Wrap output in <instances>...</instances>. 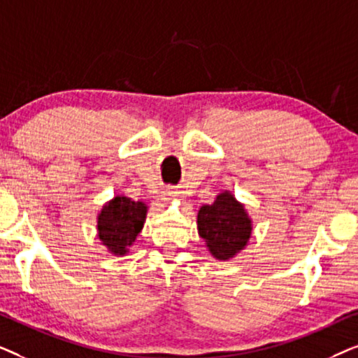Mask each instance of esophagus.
Returning <instances> with one entry per match:
<instances>
[{"label":"esophagus","mask_w":358,"mask_h":358,"mask_svg":"<svg viewBox=\"0 0 358 358\" xmlns=\"http://www.w3.org/2000/svg\"><path fill=\"white\" fill-rule=\"evenodd\" d=\"M166 197L168 199H179L180 197V192L179 190H173V189H169V190H166Z\"/></svg>","instance_id":"1"}]
</instances>
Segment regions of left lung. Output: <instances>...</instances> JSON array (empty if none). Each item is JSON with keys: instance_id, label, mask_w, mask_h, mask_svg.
Here are the masks:
<instances>
[{"instance_id": "8db88e82", "label": "left lung", "mask_w": 358, "mask_h": 358, "mask_svg": "<svg viewBox=\"0 0 358 358\" xmlns=\"http://www.w3.org/2000/svg\"><path fill=\"white\" fill-rule=\"evenodd\" d=\"M197 231L210 256L229 261L244 251L252 234V218L246 205L229 190L217 195L213 203H203L197 212Z\"/></svg>"}]
</instances>
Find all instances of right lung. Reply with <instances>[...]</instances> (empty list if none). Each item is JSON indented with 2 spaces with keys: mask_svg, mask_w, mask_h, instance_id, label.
<instances>
[{
  "mask_svg": "<svg viewBox=\"0 0 358 358\" xmlns=\"http://www.w3.org/2000/svg\"><path fill=\"white\" fill-rule=\"evenodd\" d=\"M148 205L135 202L127 195H115L102 205L96 218L97 238L107 252L124 257L138 238L148 215Z\"/></svg>",
  "mask_w": 358,
  "mask_h": 358,
  "instance_id": "1",
  "label": "right lung"
}]
</instances>
